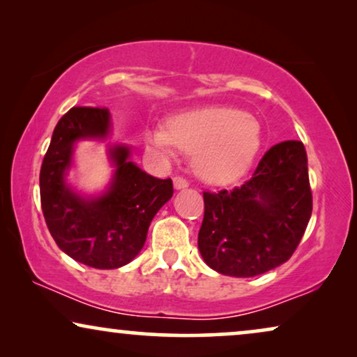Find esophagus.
Wrapping results in <instances>:
<instances>
[{"mask_svg":"<svg viewBox=\"0 0 357 357\" xmlns=\"http://www.w3.org/2000/svg\"><path fill=\"white\" fill-rule=\"evenodd\" d=\"M173 184H174L176 189H184V188L189 186V181L186 178H183V176H176V178L173 179Z\"/></svg>","mask_w":357,"mask_h":357,"instance_id":"1","label":"esophagus"}]
</instances>
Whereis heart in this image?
I'll list each match as a JSON object with an SVG mask.
<instances>
[{
	"mask_svg": "<svg viewBox=\"0 0 357 357\" xmlns=\"http://www.w3.org/2000/svg\"><path fill=\"white\" fill-rule=\"evenodd\" d=\"M161 155L179 150L196 153L194 166L213 183L234 181L253 163L261 145V127L253 116L234 107H204L171 119L146 132Z\"/></svg>",
	"mask_w": 357,
	"mask_h": 357,
	"instance_id": "obj_1",
	"label": "heart"
}]
</instances>
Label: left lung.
Masks as SVG:
<instances>
[{
	"mask_svg": "<svg viewBox=\"0 0 357 357\" xmlns=\"http://www.w3.org/2000/svg\"><path fill=\"white\" fill-rule=\"evenodd\" d=\"M310 215L305 149L298 140L281 142L241 186L204 191L199 251L217 273L253 278L291 258Z\"/></svg>",
	"mask_w": 357,
	"mask_h": 357,
	"instance_id": "obj_1",
	"label": "left lung"
}]
</instances>
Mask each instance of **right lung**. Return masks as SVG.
Wrapping results in <instances>:
<instances>
[{"mask_svg":"<svg viewBox=\"0 0 357 357\" xmlns=\"http://www.w3.org/2000/svg\"><path fill=\"white\" fill-rule=\"evenodd\" d=\"M107 132L106 107H71L55 126L40 168V204L50 235L70 258L98 269L130 263L144 248L151 218L173 196V181L142 171L127 160V146L111 150L117 169L104 196L86 201L71 192L63 173L73 144Z\"/></svg>","mask_w":357,"mask_h":357,"instance_id":"1","label":"right lung"}]
</instances>
